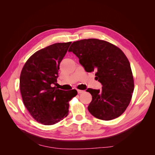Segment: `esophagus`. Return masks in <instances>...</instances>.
Instances as JSON below:
<instances>
[{"label": "esophagus", "instance_id": "esophagus-1", "mask_svg": "<svg viewBox=\"0 0 155 155\" xmlns=\"http://www.w3.org/2000/svg\"><path fill=\"white\" fill-rule=\"evenodd\" d=\"M77 91H78V94H81V93H83L84 92V91H81V90H78Z\"/></svg>", "mask_w": 155, "mask_h": 155}]
</instances>
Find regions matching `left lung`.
<instances>
[{"label":"left lung","mask_w":155,"mask_h":155,"mask_svg":"<svg viewBox=\"0 0 155 155\" xmlns=\"http://www.w3.org/2000/svg\"><path fill=\"white\" fill-rule=\"evenodd\" d=\"M79 58L87 72H96L102 89L88 88L92 99L88 110L96 118L111 120L126 110L134 91V79L128 59L119 48L96 39L75 41L68 50Z\"/></svg>","instance_id":"8db88e82"}]
</instances>
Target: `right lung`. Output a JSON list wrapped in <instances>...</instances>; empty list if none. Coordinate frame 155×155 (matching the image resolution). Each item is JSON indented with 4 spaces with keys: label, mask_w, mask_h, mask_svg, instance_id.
<instances>
[{
    "label": "right lung",
    "mask_w": 155,
    "mask_h": 155,
    "mask_svg": "<svg viewBox=\"0 0 155 155\" xmlns=\"http://www.w3.org/2000/svg\"><path fill=\"white\" fill-rule=\"evenodd\" d=\"M71 42L55 43L37 51L28 59L21 73L23 103L37 121L54 125L68 114V102L78 94L75 89L64 91L57 84L59 64Z\"/></svg>",
    "instance_id": "obj_1"
}]
</instances>
